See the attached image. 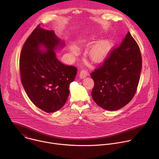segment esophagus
Here are the masks:
<instances>
[{
	"label": "esophagus",
	"mask_w": 159,
	"mask_h": 159,
	"mask_svg": "<svg viewBox=\"0 0 159 159\" xmlns=\"http://www.w3.org/2000/svg\"><path fill=\"white\" fill-rule=\"evenodd\" d=\"M87 75H88V72L86 70H83L80 72V74L79 75V77L80 79H84L85 77H86Z\"/></svg>",
	"instance_id": "obj_1"
}]
</instances>
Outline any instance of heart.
Here are the masks:
<instances>
[{
  "label": "heart",
  "instance_id": "obj_1",
  "mask_svg": "<svg viewBox=\"0 0 159 159\" xmlns=\"http://www.w3.org/2000/svg\"><path fill=\"white\" fill-rule=\"evenodd\" d=\"M111 43L107 39L98 42L90 50V59L95 63L101 62L107 56L111 49ZM70 49L72 51H75V48L73 46L70 47Z\"/></svg>",
  "mask_w": 159,
  "mask_h": 159
}]
</instances>
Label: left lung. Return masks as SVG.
Wrapping results in <instances>:
<instances>
[{
	"label": "left lung",
	"instance_id": "8db88e82",
	"mask_svg": "<svg viewBox=\"0 0 159 159\" xmlns=\"http://www.w3.org/2000/svg\"><path fill=\"white\" fill-rule=\"evenodd\" d=\"M142 65L139 47L128 31L120 46L90 74L94 81L91 94L94 102L108 111L126 105L137 90Z\"/></svg>",
	"mask_w": 159,
	"mask_h": 159
}]
</instances>
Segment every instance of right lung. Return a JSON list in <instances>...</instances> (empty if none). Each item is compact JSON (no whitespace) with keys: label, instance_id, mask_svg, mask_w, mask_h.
Returning a JSON list of instances; mask_svg holds the SVG:
<instances>
[{"label":"right lung","instance_id":"1","mask_svg":"<svg viewBox=\"0 0 159 159\" xmlns=\"http://www.w3.org/2000/svg\"><path fill=\"white\" fill-rule=\"evenodd\" d=\"M65 42L53 30L38 25L22 48L19 66L21 82L30 99L38 108L53 112L65 104L77 69L65 65L56 56Z\"/></svg>","mask_w":159,"mask_h":159}]
</instances>
